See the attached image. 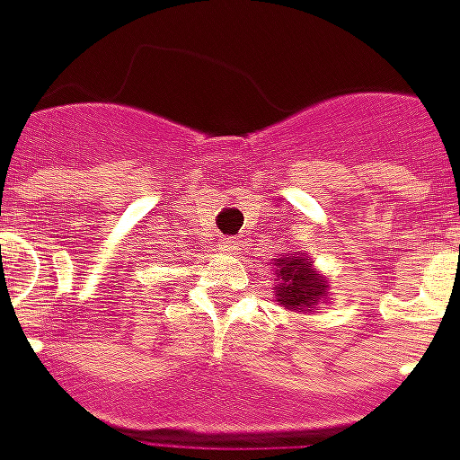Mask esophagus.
I'll use <instances>...</instances> for the list:
<instances>
[{
	"label": "esophagus",
	"instance_id": "esophagus-1",
	"mask_svg": "<svg viewBox=\"0 0 460 460\" xmlns=\"http://www.w3.org/2000/svg\"><path fill=\"white\" fill-rule=\"evenodd\" d=\"M218 249L233 253V251L239 249V237H221L218 239Z\"/></svg>",
	"mask_w": 460,
	"mask_h": 460
}]
</instances>
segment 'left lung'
Masks as SVG:
<instances>
[{"mask_svg": "<svg viewBox=\"0 0 460 460\" xmlns=\"http://www.w3.org/2000/svg\"><path fill=\"white\" fill-rule=\"evenodd\" d=\"M308 258L302 255H286L283 260H276L279 267V286H276V296L283 306L292 311H311L320 299L327 295V283L323 276H318L306 262Z\"/></svg>", "mask_w": 460, "mask_h": 460, "instance_id": "left-lung-1", "label": "left lung"}]
</instances>
